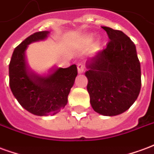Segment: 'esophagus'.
<instances>
[{"mask_svg": "<svg viewBox=\"0 0 154 154\" xmlns=\"http://www.w3.org/2000/svg\"><path fill=\"white\" fill-rule=\"evenodd\" d=\"M77 69H78V72L79 73V74H81V73H83L85 71V65L83 63H79L78 65H77Z\"/></svg>", "mask_w": 154, "mask_h": 154, "instance_id": "1", "label": "esophagus"}]
</instances>
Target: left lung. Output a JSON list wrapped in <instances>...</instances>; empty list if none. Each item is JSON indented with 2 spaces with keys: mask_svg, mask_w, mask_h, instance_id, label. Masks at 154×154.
Masks as SVG:
<instances>
[{
  "mask_svg": "<svg viewBox=\"0 0 154 154\" xmlns=\"http://www.w3.org/2000/svg\"><path fill=\"white\" fill-rule=\"evenodd\" d=\"M110 41L106 48L86 60L87 90L96 112L106 116L127 111L141 88V69L136 48L120 30L102 27Z\"/></svg>",
  "mask_w": 154,
  "mask_h": 154,
  "instance_id": "left-lung-1",
  "label": "left lung"
}]
</instances>
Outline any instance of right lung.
Masks as SVG:
<instances>
[{
    "label": "right lung",
    "instance_id": "obj_1",
    "mask_svg": "<svg viewBox=\"0 0 154 154\" xmlns=\"http://www.w3.org/2000/svg\"><path fill=\"white\" fill-rule=\"evenodd\" d=\"M49 31L33 33L14 48L9 65L11 92L21 106L36 116L54 115L65 107L78 75L76 65L68 68L54 66L47 75H39L28 64L26 50L34 42L42 41Z\"/></svg>",
    "mask_w": 154,
    "mask_h": 154
}]
</instances>
